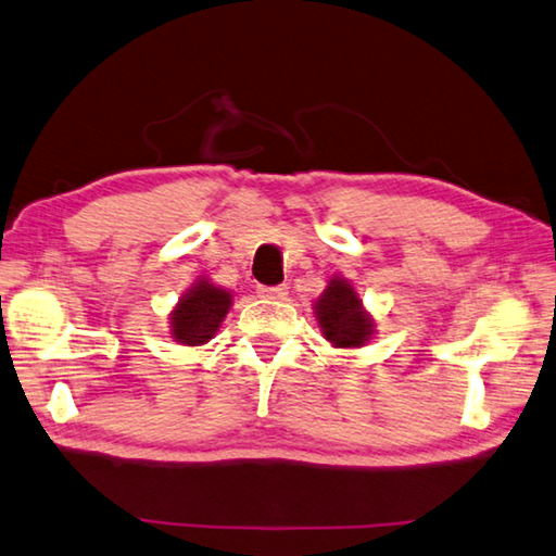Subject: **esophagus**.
<instances>
[{
	"mask_svg": "<svg viewBox=\"0 0 556 556\" xmlns=\"http://www.w3.org/2000/svg\"><path fill=\"white\" fill-rule=\"evenodd\" d=\"M257 293L263 299H271V301H285L289 296V287L279 285V287H257Z\"/></svg>",
	"mask_w": 556,
	"mask_h": 556,
	"instance_id": "obj_1",
	"label": "esophagus"
}]
</instances>
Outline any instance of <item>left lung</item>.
Returning <instances> with one entry per match:
<instances>
[{"label":"left lung","instance_id":"1","mask_svg":"<svg viewBox=\"0 0 556 556\" xmlns=\"http://www.w3.org/2000/svg\"><path fill=\"white\" fill-rule=\"evenodd\" d=\"M315 320L325 340L337 350H356L374 334V318L364 311L362 299L344 277H332L328 281V287L315 301Z\"/></svg>","mask_w":556,"mask_h":556}]
</instances>
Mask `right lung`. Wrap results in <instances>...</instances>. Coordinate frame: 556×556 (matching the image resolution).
Instances as JSON below:
<instances>
[{"instance_id": "add662e5", "label": "right lung", "mask_w": 556, "mask_h": 556, "mask_svg": "<svg viewBox=\"0 0 556 556\" xmlns=\"http://www.w3.org/2000/svg\"><path fill=\"white\" fill-rule=\"evenodd\" d=\"M233 296L210 279H198L170 311V337L180 344H206L219 330Z\"/></svg>"}]
</instances>
